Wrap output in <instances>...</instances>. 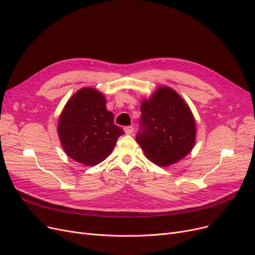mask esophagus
I'll return each mask as SVG.
<instances>
[{
    "mask_svg": "<svg viewBox=\"0 0 255 255\" xmlns=\"http://www.w3.org/2000/svg\"><path fill=\"white\" fill-rule=\"evenodd\" d=\"M133 132H134L133 127H126V128H125V133H126L127 135H130Z\"/></svg>",
    "mask_w": 255,
    "mask_h": 255,
    "instance_id": "1",
    "label": "esophagus"
}]
</instances>
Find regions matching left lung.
<instances>
[{
	"instance_id": "8db88e82",
	"label": "left lung",
	"mask_w": 255,
	"mask_h": 255,
	"mask_svg": "<svg viewBox=\"0 0 255 255\" xmlns=\"http://www.w3.org/2000/svg\"><path fill=\"white\" fill-rule=\"evenodd\" d=\"M141 130L136 136L144 155L159 167L171 166L194 149L196 119L189 105L166 85L141 99Z\"/></svg>"
}]
</instances>
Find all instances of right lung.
Returning a JSON list of instances; mask_svg holds the SVG:
<instances>
[{
    "label": "right lung",
    "instance_id": "right-lung-1",
    "mask_svg": "<svg viewBox=\"0 0 255 255\" xmlns=\"http://www.w3.org/2000/svg\"><path fill=\"white\" fill-rule=\"evenodd\" d=\"M123 133L106 109V98L94 87H83L73 94L57 123L64 151L85 166H96L107 158Z\"/></svg>",
    "mask_w": 255,
    "mask_h": 255
}]
</instances>
